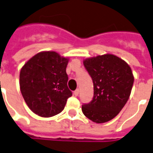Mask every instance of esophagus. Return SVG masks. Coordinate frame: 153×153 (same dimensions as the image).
<instances>
[{"instance_id":"1","label":"esophagus","mask_w":153,"mask_h":153,"mask_svg":"<svg viewBox=\"0 0 153 153\" xmlns=\"http://www.w3.org/2000/svg\"><path fill=\"white\" fill-rule=\"evenodd\" d=\"M73 94H74L75 96H77L78 94H79V89H76L75 91L73 92Z\"/></svg>"}]
</instances>
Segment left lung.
I'll return each mask as SVG.
<instances>
[{"instance_id":"left-lung-1","label":"left lung","mask_w":153,"mask_h":153,"mask_svg":"<svg viewBox=\"0 0 153 153\" xmlns=\"http://www.w3.org/2000/svg\"><path fill=\"white\" fill-rule=\"evenodd\" d=\"M84 66L94 83V97L82 105L89 119L103 123L119 114L129 98L134 76L126 62L112 54L84 59Z\"/></svg>"}]
</instances>
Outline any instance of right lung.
Listing matches in <instances>:
<instances>
[{
    "mask_svg": "<svg viewBox=\"0 0 153 153\" xmlns=\"http://www.w3.org/2000/svg\"><path fill=\"white\" fill-rule=\"evenodd\" d=\"M68 60L56 51H41L22 68L21 93L34 114L48 118L64 110L67 99L72 95L67 85Z\"/></svg>",
    "mask_w": 153,
    "mask_h": 153,
    "instance_id": "1",
    "label": "right lung"
}]
</instances>
